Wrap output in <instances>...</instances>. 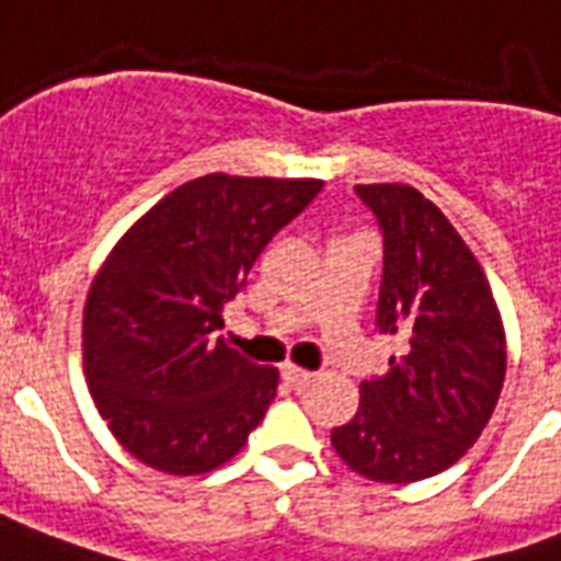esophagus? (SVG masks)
<instances>
[{"label": "esophagus", "instance_id": "34e87169", "mask_svg": "<svg viewBox=\"0 0 561 561\" xmlns=\"http://www.w3.org/2000/svg\"><path fill=\"white\" fill-rule=\"evenodd\" d=\"M282 377L288 380L291 386H306L309 380H312V371H306V368H300V365H282Z\"/></svg>", "mask_w": 561, "mask_h": 561}]
</instances>
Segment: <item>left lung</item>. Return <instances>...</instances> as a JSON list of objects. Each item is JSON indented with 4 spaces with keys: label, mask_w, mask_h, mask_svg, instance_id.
<instances>
[{
    "label": "left lung",
    "mask_w": 561,
    "mask_h": 561,
    "mask_svg": "<svg viewBox=\"0 0 561 561\" xmlns=\"http://www.w3.org/2000/svg\"><path fill=\"white\" fill-rule=\"evenodd\" d=\"M383 228L377 330L401 339L389 375L359 383L333 428L339 458L386 484L437 476L491 422L505 380V327L491 282L458 228L410 184H359Z\"/></svg>",
    "instance_id": "1"
}]
</instances>
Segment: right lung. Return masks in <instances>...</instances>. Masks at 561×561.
Returning a JSON list of instances; mask_svg holds the SVG:
<instances>
[{"mask_svg":"<svg viewBox=\"0 0 561 561\" xmlns=\"http://www.w3.org/2000/svg\"><path fill=\"white\" fill-rule=\"evenodd\" d=\"M321 186L222 172L186 181L98 270L82 309V371L112 437L151 470H217L267 413L279 368L228 347L219 312Z\"/></svg>","mask_w":561,"mask_h":561,"instance_id":"right-lung-1","label":"right lung"}]
</instances>
